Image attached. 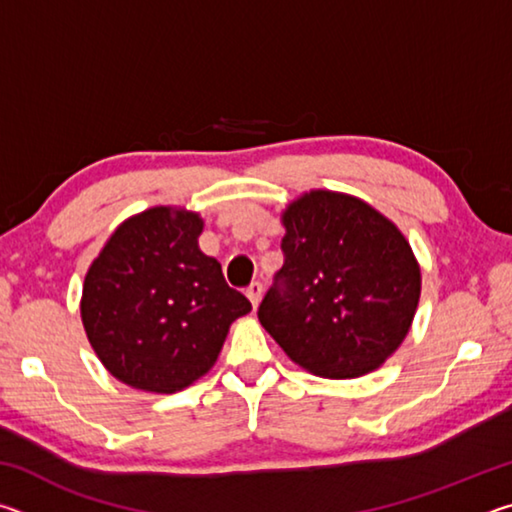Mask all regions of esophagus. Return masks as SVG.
<instances>
[{"mask_svg":"<svg viewBox=\"0 0 512 512\" xmlns=\"http://www.w3.org/2000/svg\"><path fill=\"white\" fill-rule=\"evenodd\" d=\"M262 284L259 282H253L248 287V291H246V296H248V300H250V305H253V309H257L259 307V300H262Z\"/></svg>","mask_w":512,"mask_h":512,"instance_id":"34e87169","label":"esophagus"}]
</instances>
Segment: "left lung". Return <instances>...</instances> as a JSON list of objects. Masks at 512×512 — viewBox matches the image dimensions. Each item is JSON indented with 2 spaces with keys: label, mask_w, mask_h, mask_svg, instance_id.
I'll return each instance as SVG.
<instances>
[{
  "label": "left lung",
  "mask_w": 512,
  "mask_h": 512,
  "mask_svg": "<svg viewBox=\"0 0 512 512\" xmlns=\"http://www.w3.org/2000/svg\"><path fill=\"white\" fill-rule=\"evenodd\" d=\"M284 266L259 323L327 379L377 370L409 334L422 275L400 228L357 196L311 189L282 212Z\"/></svg>",
  "instance_id": "obj_1"
}]
</instances>
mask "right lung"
<instances>
[{
	"instance_id": "obj_1",
	"label": "right lung",
	"mask_w": 512,
	"mask_h": 512,
	"mask_svg": "<svg viewBox=\"0 0 512 512\" xmlns=\"http://www.w3.org/2000/svg\"><path fill=\"white\" fill-rule=\"evenodd\" d=\"M203 219L155 205L117 225L83 282L81 320L112 377L146 393L192 386L250 302L198 248Z\"/></svg>"
}]
</instances>
